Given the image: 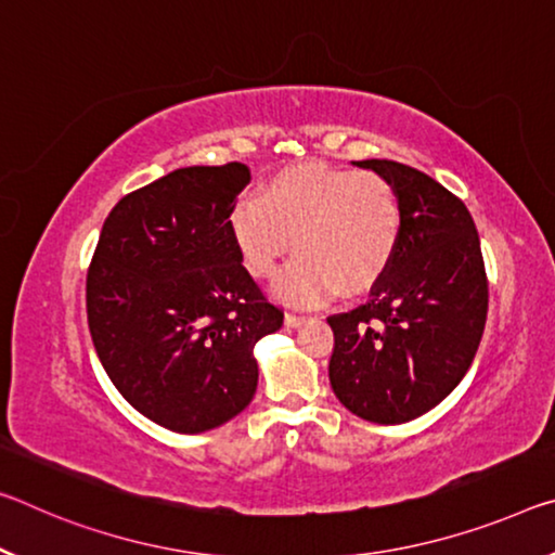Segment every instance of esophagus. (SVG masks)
<instances>
[{
	"label": "esophagus",
	"instance_id": "1",
	"mask_svg": "<svg viewBox=\"0 0 555 555\" xmlns=\"http://www.w3.org/2000/svg\"><path fill=\"white\" fill-rule=\"evenodd\" d=\"M306 321V315H298V313H286L284 315V323L288 325V328H298Z\"/></svg>",
	"mask_w": 555,
	"mask_h": 555
}]
</instances>
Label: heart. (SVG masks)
Instances as JSON below:
<instances>
[{"label": "heart", "instance_id": "obj_1", "mask_svg": "<svg viewBox=\"0 0 555 555\" xmlns=\"http://www.w3.org/2000/svg\"><path fill=\"white\" fill-rule=\"evenodd\" d=\"M400 227L390 180L325 163L286 167L230 215L236 251L257 279L274 274L292 246L298 251L276 281V294L296 306L373 288L395 257Z\"/></svg>", "mask_w": 555, "mask_h": 555}]
</instances>
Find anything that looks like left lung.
Instances as JSON below:
<instances>
[{"instance_id":"obj_1","label":"left lung","mask_w":555,"mask_h":555,"mask_svg":"<svg viewBox=\"0 0 555 555\" xmlns=\"http://www.w3.org/2000/svg\"><path fill=\"white\" fill-rule=\"evenodd\" d=\"M392 182L400 242L371 298L333 313L328 363L336 398L367 422L402 425L450 395L477 356L489 281L464 202L429 175L392 160L356 163Z\"/></svg>"}]
</instances>
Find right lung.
Listing matches in <instances>:
<instances>
[{
    "label": "right lung",
    "mask_w": 555,
    "mask_h": 555,
    "mask_svg": "<svg viewBox=\"0 0 555 555\" xmlns=\"http://www.w3.org/2000/svg\"><path fill=\"white\" fill-rule=\"evenodd\" d=\"M242 163L180 167L122 197L86 276L88 328L111 383L172 433L224 425L257 392V340L284 311L244 269L230 215Z\"/></svg>",
    "instance_id": "1"
}]
</instances>
